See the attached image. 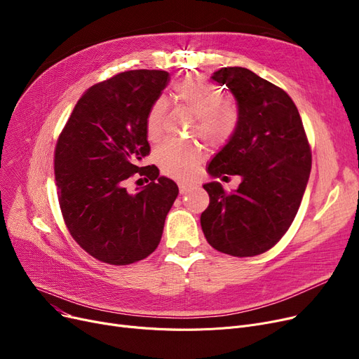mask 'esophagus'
Returning <instances> with one entry per match:
<instances>
[{"mask_svg":"<svg viewBox=\"0 0 359 359\" xmlns=\"http://www.w3.org/2000/svg\"><path fill=\"white\" fill-rule=\"evenodd\" d=\"M177 184H179L180 194H186L187 191H191V189H194V187H195L194 182H187V180H180V182H177Z\"/></svg>","mask_w":359,"mask_h":359,"instance_id":"esophagus-1","label":"esophagus"}]
</instances>
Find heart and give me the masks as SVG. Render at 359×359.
<instances>
[{"label":"heart","mask_w":359,"mask_h":359,"mask_svg":"<svg viewBox=\"0 0 359 359\" xmlns=\"http://www.w3.org/2000/svg\"><path fill=\"white\" fill-rule=\"evenodd\" d=\"M176 97L198 116L199 135L211 144L227 141L237 126L236 109L221 102V91L201 75H191L175 86ZM165 102L158 99L149 107L145 118V134L149 141L160 140ZM156 163L163 173L172 177L192 176L203 158V148L194 142L167 140L154 151Z\"/></svg>","instance_id":"obj_1"}]
</instances>
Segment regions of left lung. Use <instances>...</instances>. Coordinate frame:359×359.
<instances>
[{"label":"left lung","mask_w":359,"mask_h":359,"mask_svg":"<svg viewBox=\"0 0 359 359\" xmlns=\"http://www.w3.org/2000/svg\"><path fill=\"white\" fill-rule=\"evenodd\" d=\"M237 102L234 134L208 165L212 177L238 175L231 194L219 182L203 184L210 205L202 231L218 252L237 257L265 253L292 224L306 192L311 149L288 94L248 68L225 67L211 77Z\"/></svg>","instance_id":"1"}]
</instances>
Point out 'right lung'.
<instances>
[{
    "label": "right lung",
    "instance_id": "obj_1",
    "mask_svg": "<svg viewBox=\"0 0 359 359\" xmlns=\"http://www.w3.org/2000/svg\"><path fill=\"white\" fill-rule=\"evenodd\" d=\"M168 80L167 71L134 69L94 84L56 142L55 183L64 221L88 255L110 265H129L157 249L179 194L156 165L140 167L149 154L147 113ZM135 172L151 183L130 194L126 183Z\"/></svg>",
    "mask_w": 359,
    "mask_h": 359
}]
</instances>
